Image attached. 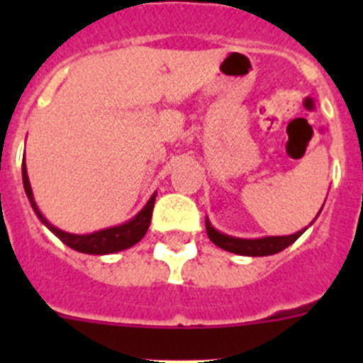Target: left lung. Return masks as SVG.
Listing matches in <instances>:
<instances>
[{
	"instance_id": "1",
	"label": "left lung",
	"mask_w": 363,
	"mask_h": 363,
	"mask_svg": "<svg viewBox=\"0 0 363 363\" xmlns=\"http://www.w3.org/2000/svg\"><path fill=\"white\" fill-rule=\"evenodd\" d=\"M205 229L209 234L211 242L218 245L223 251L234 252V255L242 256H269L277 255V252L284 251L285 247H289L291 243L296 242L300 238L303 230L289 234V236H267V238H256V240H245V238H234L229 234H223L220 230L214 229L211 225L209 220H205Z\"/></svg>"
}]
</instances>
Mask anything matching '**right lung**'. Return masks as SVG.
<instances>
[{
	"mask_svg": "<svg viewBox=\"0 0 363 363\" xmlns=\"http://www.w3.org/2000/svg\"><path fill=\"white\" fill-rule=\"evenodd\" d=\"M21 174H23L25 192H27V198L28 201H30L32 209H34L36 216L40 218L41 223H43L50 233L56 234L57 238L62 240L65 245H69L70 249H74V251L85 252V255H111V252L123 251V249H129V247L136 245V243L145 236L147 229H149L150 218H152L154 201H156V192L150 196V200L147 201L145 207H143L133 220L127 221V223H121V225L116 227H108V229L96 230V233L91 234H72L54 227L52 223L40 213L36 201H34V196H32L30 182H28L27 165H25V162L23 165H21Z\"/></svg>",
	"mask_w": 363,
	"mask_h": 363,
	"instance_id": "right-lung-1",
	"label": "right lung"
}]
</instances>
